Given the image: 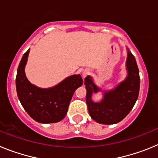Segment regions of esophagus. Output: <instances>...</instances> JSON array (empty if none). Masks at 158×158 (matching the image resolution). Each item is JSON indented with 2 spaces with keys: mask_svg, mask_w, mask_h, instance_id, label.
<instances>
[{
  "mask_svg": "<svg viewBox=\"0 0 158 158\" xmlns=\"http://www.w3.org/2000/svg\"><path fill=\"white\" fill-rule=\"evenodd\" d=\"M89 74V69H85V70L83 71V73H82V77H83L84 78L87 75Z\"/></svg>",
  "mask_w": 158,
  "mask_h": 158,
  "instance_id": "1",
  "label": "esophagus"
}]
</instances>
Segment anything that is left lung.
I'll use <instances>...</instances> for the list:
<instances>
[{
	"label": "left lung",
	"mask_w": 158,
	"mask_h": 158,
	"mask_svg": "<svg viewBox=\"0 0 158 158\" xmlns=\"http://www.w3.org/2000/svg\"><path fill=\"white\" fill-rule=\"evenodd\" d=\"M127 69L128 76L126 80L115 89L104 93V99L100 103H94L91 100L93 93H97L100 89L93 84L90 77L85 78L88 109L90 116L96 122L102 124L117 123L133 108L139 97L140 77L136 60L131 51H128Z\"/></svg>",
	"instance_id": "obj_1"
}]
</instances>
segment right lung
<instances>
[{
  "label": "right lung",
  "instance_id": "obj_1",
  "mask_svg": "<svg viewBox=\"0 0 158 158\" xmlns=\"http://www.w3.org/2000/svg\"><path fill=\"white\" fill-rule=\"evenodd\" d=\"M28 53L29 50L24 53L18 66L16 78L18 98L25 111L37 122H59L66 115L73 95L78 87L82 85L83 80L81 75H73L51 89L36 87L25 76L24 66Z\"/></svg>",
  "mask_w": 158,
  "mask_h": 158
}]
</instances>
